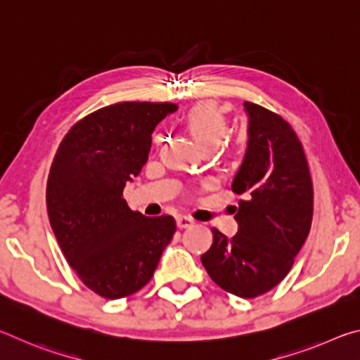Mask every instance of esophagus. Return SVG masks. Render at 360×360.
<instances>
[{
  "instance_id": "esophagus-1",
  "label": "esophagus",
  "mask_w": 360,
  "mask_h": 360,
  "mask_svg": "<svg viewBox=\"0 0 360 360\" xmlns=\"http://www.w3.org/2000/svg\"><path fill=\"white\" fill-rule=\"evenodd\" d=\"M176 224H178L179 229H187V227H191L193 221L187 216H176Z\"/></svg>"
}]
</instances>
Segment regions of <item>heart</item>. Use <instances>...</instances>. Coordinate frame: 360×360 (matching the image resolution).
Masks as SVG:
<instances>
[{
	"instance_id": "b5f03b06",
	"label": "heart",
	"mask_w": 360,
	"mask_h": 360,
	"mask_svg": "<svg viewBox=\"0 0 360 360\" xmlns=\"http://www.w3.org/2000/svg\"><path fill=\"white\" fill-rule=\"evenodd\" d=\"M184 122L192 136L203 149L210 150L217 148L229 133V120L216 103L200 101L193 105L184 115ZM160 136L155 135L157 143Z\"/></svg>"
}]
</instances>
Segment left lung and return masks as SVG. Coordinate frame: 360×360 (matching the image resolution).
I'll return each instance as SVG.
<instances>
[{
    "mask_svg": "<svg viewBox=\"0 0 360 360\" xmlns=\"http://www.w3.org/2000/svg\"><path fill=\"white\" fill-rule=\"evenodd\" d=\"M249 141L231 191L243 195L238 233L217 229L202 264L219 288L243 298L271 290L288 276L313 221V181L303 146L288 120L246 101Z\"/></svg>",
    "mask_w": 360,
    "mask_h": 360,
    "instance_id": "8db88e82",
    "label": "left lung"
}]
</instances>
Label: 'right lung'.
Segmentation results:
<instances>
[{"instance_id":"obj_1","label":"right lung","mask_w":360,"mask_h":360,"mask_svg":"<svg viewBox=\"0 0 360 360\" xmlns=\"http://www.w3.org/2000/svg\"><path fill=\"white\" fill-rule=\"evenodd\" d=\"M174 103L120 101L76 122L49 172V221L79 279L115 300L150 281L172 241V216L131 211L124 187L148 162L152 131Z\"/></svg>"}]
</instances>
